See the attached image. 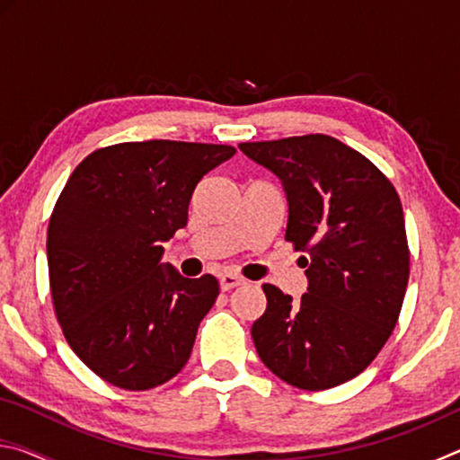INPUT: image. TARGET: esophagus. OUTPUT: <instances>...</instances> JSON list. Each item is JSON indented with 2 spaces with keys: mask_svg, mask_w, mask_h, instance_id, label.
Listing matches in <instances>:
<instances>
[{
  "mask_svg": "<svg viewBox=\"0 0 460 460\" xmlns=\"http://www.w3.org/2000/svg\"><path fill=\"white\" fill-rule=\"evenodd\" d=\"M219 282H221V290L229 292V290H233V288L245 284V279L239 278L237 274H223Z\"/></svg>",
  "mask_w": 460,
  "mask_h": 460,
  "instance_id": "obj_1",
  "label": "esophagus"
}]
</instances>
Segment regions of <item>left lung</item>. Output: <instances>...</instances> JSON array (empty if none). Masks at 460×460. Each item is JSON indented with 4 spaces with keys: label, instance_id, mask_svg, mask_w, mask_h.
Segmentation results:
<instances>
[{
    "label": "left lung",
    "instance_id": "left-lung-1",
    "mask_svg": "<svg viewBox=\"0 0 460 460\" xmlns=\"http://www.w3.org/2000/svg\"><path fill=\"white\" fill-rule=\"evenodd\" d=\"M271 170L288 199L286 241L306 268L298 302L263 284L268 306L252 326L263 365L286 384L321 392L359 376L398 323L410 278L402 200L353 147L308 134L239 144Z\"/></svg>",
    "mask_w": 460,
    "mask_h": 460
}]
</instances>
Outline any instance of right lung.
Instances as JSON below:
<instances>
[{
  "mask_svg": "<svg viewBox=\"0 0 460 460\" xmlns=\"http://www.w3.org/2000/svg\"><path fill=\"white\" fill-rule=\"evenodd\" d=\"M233 154L223 144L123 142L91 152L62 189L46 237L54 314L107 384L152 389L189 361L219 282L162 266L160 243L189 221L202 176Z\"/></svg>",
  "mask_w": 460,
  "mask_h": 460,
  "instance_id": "obj_1",
  "label": "right lung"
}]
</instances>
